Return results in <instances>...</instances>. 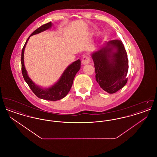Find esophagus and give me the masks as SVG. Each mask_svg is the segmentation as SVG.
I'll list each match as a JSON object with an SVG mask.
<instances>
[{
	"label": "esophagus",
	"instance_id": "esophagus-1",
	"mask_svg": "<svg viewBox=\"0 0 157 157\" xmlns=\"http://www.w3.org/2000/svg\"><path fill=\"white\" fill-rule=\"evenodd\" d=\"M90 58L88 56H84L83 57V59L82 60V63L83 65H86L90 63Z\"/></svg>",
	"mask_w": 157,
	"mask_h": 157
}]
</instances>
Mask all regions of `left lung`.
<instances>
[{"mask_svg":"<svg viewBox=\"0 0 157 157\" xmlns=\"http://www.w3.org/2000/svg\"><path fill=\"white\" fill-rule=\"evenodd\" d=\"M91 57L94 63L96 80L102 90L113 94L125 85L128 59L121 40L105 42L91 53Z\"/></svg>","mask_w":157,"mask_h":157,"instance_id":"obj_1","label":"left lung"}]
</instances>
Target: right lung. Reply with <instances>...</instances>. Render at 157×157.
<instances>
[{"label":"right lung","mask_w":157,"mask_h":157,"mask_svg":"<svg viewBox=\"0 0 157 157\" xmlns=\"http://www.w3.org/2000/svg\"><path fill=\"white\" fill-rule=\"evenodd\" d=\"M52 25V23L51 22L43 25L37 28L36 30H35L26 41V43L23 48L21 56L22 72L25 81L28 83L31 90L36 95V97L47 101H58L66 97L72 87L75 75L81 68L80 60H77L74 62L65 69L58 81L49 88H45L38 86L29 77L24 64V52L26 45L31 36L48 30L50 29Z\"/></svg>","instance_id":"right-lung-1"}]
</instances>
